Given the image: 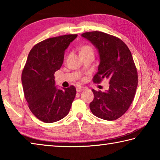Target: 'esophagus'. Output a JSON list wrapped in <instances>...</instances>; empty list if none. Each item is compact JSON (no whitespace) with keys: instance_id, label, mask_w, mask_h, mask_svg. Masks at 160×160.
<instances>
[{"instance_id":"esophagus-1","label":"esophagus","mask_w":160,"mask_h":160,"mask_svg":"<svg viewBox=\"0 0 160 160\" xmlns=\"http://www.w3.org/2000/svg\"><path fill=\"white\" fill-rule=\"evenodd\" d=\"M85 90V88H84V87H81V86L78 87V88H76V91L78 92H82Z\"/></svg>"}]
</instances>
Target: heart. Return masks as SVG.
<instances>
[{
  "label": "heart",
  "mask_w": 160,
  "mask_h": 160,
  "mask_svg": "<svg viewBox=\"0 0 160 160\" xmlns=\"http://www.w3.org/2000/svg\"><path fill=\"white\" fill-rule=\"evenodd\" d=\"M86 51H93L92 48L90 45H84L81 48L80 53L86 52Z\"/></svg>",
  "instance_id": "heart-1"
}]
</instances>
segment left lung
I'll list each match as a JSON object with an SVG mask.
<instances>
[{
  "mask_svg": "<svg viewBox=\"0 0 160 160\" xmlns=\"http://www.w3.org/2000/svg\"><path fill=\"white\" fill-rule=\"evenodd\" d=\"M98 49L100 63L93 82L109 81L107 91L92 90L94 99L90 104L92 113L107 121L118 119L129 109L138 86L137 68L131 51L119 38L102 32L82 34Z\"/></svg>",
  "mask_w": 160,
  "mask_h": 160,
  "instance_id": "obj_1",
  "label": "left lung"
}]
</instances>
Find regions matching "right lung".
Wrapping results in <instances>:
<instances>
[{
    "mask_svg": "<svg viewBox=\"0 0 160 160\" xmlns=\"http://www.w3.org/2000/svg\"><path fill=\"white\" fill-rule=\"evenodd\" d=\"M78 34L49 38L34 45L22 72L25 97L32 113L44 123L61 120L69 113L76 94L73 85L58 90L54 73L63 64L65 50Z\"/></svg>",
    "mask_w": 160,
    "mask_h": 160,
    "instance_id": "right-lung-1",
    "label": "right lung"
}]
</instances>
